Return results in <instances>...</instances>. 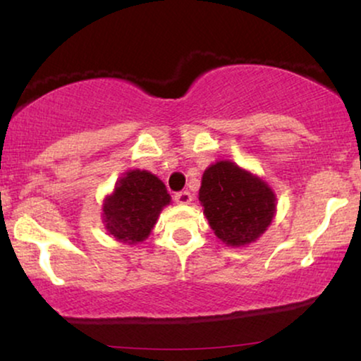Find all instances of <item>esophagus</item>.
Returning <instances> with one entry per match:
<instances>
[{
    "label": "esophagus",
    "mask_w": 361,
    "mask_h": 361,
    "mask_svg": "<svg viewBox=\"0 0 361 361\" xmlns=\"http://www.w3.org/2000/svg\"><path fill=\"white\" fill-rule=\"evenodd\" d=\"M174 200H176V204H179V205H189L192 202V194L187 190H182V192H179V194L174 195Z\"/></svg>",
    "instance_id": "34e87169"
}]
</instances>
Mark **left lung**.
<instances>
[{"label":"left lung","mask_w":361,"mask_h":361,"mask_svg":"<svg viewBox=\"0 0 361 361\" xmlns=\"http://www.w3.org/2000/svg\"><path fill=\"white\" fill-rule=\"evenodd\" d=\"M199 200L216 238L231 248L255 243L276 215L268 182L228 159L204 171Z\"/></svg>","instance_id":"obj_1"}]
</instances>
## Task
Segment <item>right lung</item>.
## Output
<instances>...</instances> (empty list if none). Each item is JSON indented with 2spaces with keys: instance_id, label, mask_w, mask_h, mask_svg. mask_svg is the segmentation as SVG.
I'll return each mask as SVG.
<instances>
[{
  "instance_id": "1",
  "label": "right lung",
  "mask_w": 361,
  "mask_h": 361,
  "mask_svg": "<svg viewBox=\"0 0 361 361\" xmlns=\"http://www.w3.org/2000/svg\"><path fill=\"white\" fill-rule=\"evenodd\" d=\"M171 195L159 177L149 171L131 169L116 180L103 199L102 221L108 235L126 245H136L151 235Z\"/></svg>"
}]
</instances>
